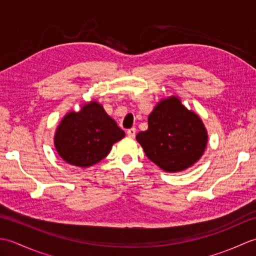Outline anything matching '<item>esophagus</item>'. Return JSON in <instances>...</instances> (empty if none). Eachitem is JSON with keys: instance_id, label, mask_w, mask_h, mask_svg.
Returning <instances> with one entry per match:
<instances>
[{"instance_id": "1", "label": "esophagus", "mask_w": 256, "mask_h": 256, "mask_svg": "<svg viewBox=\"0 0 256 256\" xmlns=\"http://www.w3.org/2000/svg\"><path fill=\"white\" fill-rule=\"evenodd\" d=\"M126 134H128V138H135V134H136V128H128V131H126Z\"/></svg>"}]
</instances>
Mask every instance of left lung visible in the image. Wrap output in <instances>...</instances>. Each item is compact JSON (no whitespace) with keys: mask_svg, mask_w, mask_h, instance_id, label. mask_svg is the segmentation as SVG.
<instances>
[{"mask_svg":"<svg viewBox=\"0 0 256 256\" xmlns=\"http://www.w3.org/2000/svg\"><path fill=\"white\" fill-rule=\"evenodd\" d=\"M136 140L152 162L175 172L187 170L202 156L208 135L197 114L172 96L157 104L148 116V128Z\"/></svg>","mask_w":256,"mask_h":256,"instance_id":"left-lung-1","label":"left lung"}]
</instances>
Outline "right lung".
Segmentation results:
<instances>
[{"instance_id":"1","label":"right lung","mask_w":256,"mask_h":256,"mask_svg":"<svg viewBox=\"0 0 256 256\" xmlns=\"http://www.w3.org/2000/svg\"><path fill=\"white\" fill-rule=\"evenodd\" d=\"M124 136L123 130L102 106L90 102L62 118L55 134V146L68 164L89 167L104 158L112 145Z\"/></svg>"}]
</instances>
